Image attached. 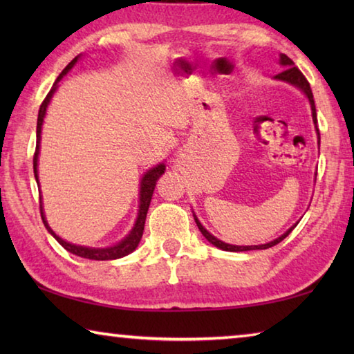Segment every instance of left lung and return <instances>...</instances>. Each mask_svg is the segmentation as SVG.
<instances>
[{"label":"left lung","instance_id":"8db88e82","mask_svg":"<svg viewBox=\"0 0 354 354\" xmlns=\"http://www.w3.org/2000/svg\"><path fill=\"white\" fill-rule=\"evenodd\" d=\"M279 64L283 65V67L286 68L284 71H281V73H278L277 76H274V80H279V81H284V82H289L292 84V86L298 87L299 91H301L304 95H306L309 103H310V109H313V120L314 123L317 124V113H315V103H314V95H313V91H310V86L306 77H304V75L299 71L295 64H293V61L290 57H287L286 55H281L279 56ZM317 129V127H315ZM317 136H319V145H320V134H319V129H317ZM195 217V221H196V226H198V230L201 231V234L205 236L207 239V242H211L212 245H215V247L220 248V250H225V251H250V250H267L270 247H274V245L279 243L281 241H284V239L290 234V232L293 231V227H295L298 225V221L295 225H293L292 227H289L283 236H279L278 239H274V241L268 242V243H263V245H247V247H241V245H230V243H225L218 241L217 237H214L211 232H209L205 226H203L200 223V220L196 218V215H194Z\"/></svg>","mask_w":354,"mask_h":354}]
</instances>
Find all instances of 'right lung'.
<instances>
[{
	"label": "right lung",
	"instance_id": "right-lung-1",
	"mask_svg": "<svg viewBox=\"0 0 354 354\" xmlns=\"http://www.w3.org/2000/svg\"><path fill=\"white\" fill-rule=\"evenodd\" d=\"M77 59L80 56H76L73 61H71L67 67L62 70V73L57 76L56 82L53 84L51 91L48 92L46 98L44 100V103L40 104V109H39V117H37V143H35V153H34V176H35V181L39 184V176H37V160H39V153H40V133H41V124H44V118H45V113H46V107L50 104V101L53 98V93L56 92V88L59 87L57 84L59 81L62 80V77L68 73V71L73 68V65L77 62ZM165 171V165L164 164H159L153 167L151 170H148L145 175H143L142 181H140V205H139V214H137V220H136V225L133 230H131L129 234L123 239L122 242H118L115 245H112V247H106V248H91V247H82V245H75V243H70L67 241H64V239L59 237L55 231L51 230L50 225H48V221L45 218V214H44V206H41V195H40V215H41V220H44V225L48 230V232L56 239V241L62 245V247L70 251V253H73L80 257H84V259H93V261H111V259H118V257H123L129 253H133V251L137 248V245H139L142 234H143V227H145V220H147V212H148V207H149V203H151V196H153V192L156 187V181L162 176V173Z\"/></svg>",
	"mask_w": 354,
	"mask_h": 354
}]
</instances>
